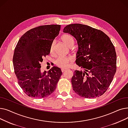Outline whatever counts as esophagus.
I'll return each instance as SVG.
<instances>
[{
    "instance_id": "obj_1",
    "label": "esophagus",
    "mask_w": 128,
    "mask_h": 128,
    "mask_svg": "<svg viewBox=\"0 0 128 128\" xmlns=\"http://www.w3.org/2000/svg\"><path fill=\"white\" fill-rule=\"evenodd\" d=\"M66 70V69H64V68H62V69H61V71H62V72H64Z\"/></svg>"
}]
</instances>
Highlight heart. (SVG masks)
<instances>
[{
  "mask_svg": "<svg viewBox=\"0 0 128 128\" xmlns=\"http://www.w3.org/2000/svg\"><path fill=\"white\" fill-rule=\"evenodd\" d=\"M61 40L63 43L70 48L74 44V39L72 36L69 34H64L61 37ZM54 42H52L50 46V52L52 53L54 46ZM73 58L70 56H58L55 60L56 65L60 68H66L73 61Z\"/></svg>",
  "mask_w": 128,
  "mask_h": 128,
  "instance_id": "b5f03b06",
  "label": "heart"
}]
</instances>
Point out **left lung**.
Here are the masks:
<instances>
[{
  "label": "left lung",
  "instance_id": "8db88e82",
  "mask_svg": "<svg viewBox=\"0 0 128 128\" xmlns=\"http://www.w3.org/2000/svg\"><path fill=\"white\" fill-rule=\"evenodd\" d=\"M63 32L77 40L76 63L82 68L75 70L72 78L74 91L84 98L104 94L117 70L116 53L109 37L102 30L81 24L67 25Z\"/></svg>",
  "mask_w": 128,
  "mask_h": 128
}]
</instances>
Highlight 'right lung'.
<instances>
[{"mask_svg": "<svg viewBox=\"0 0 128 128\" xmlns=\"http://www.w3.org/2000/svg\"><path fill=\"white\" fill-rule=\"evenodd\" d=\"M60 29V25L39 26L26 32L19 39L13 54V68L18 82L27 96L44 98L55 91L61 70L53 66L42 72L40 63L50 54L51 44Z\"/></svg>", "mask_w": 128, "mask_h": 128, "instance_id": "1", "label": "right lung"}]
</instances>
